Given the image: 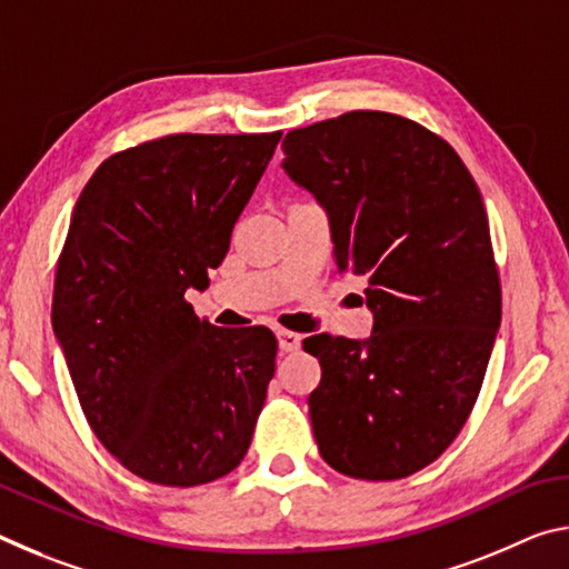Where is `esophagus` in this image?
<instances>
[{
	"label": "esophagus",
	"instance_id": "1",
	"mask_svg": "<svg viewBox=\"0 0 569 569\" xmlns=\"http://www.w3.org/2000/svg\"><path fill=\"white\" fill-rule=\"evenodd\" d=\"M278 349L281 353H293L301 349V336L293 333V331H278Z\"/></svg>",
	"mask_w": 569,
	"mask_h": 569
}]
</instances>
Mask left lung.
Here are the masks:
<instances>
[{
    "mask_svg": "<svg viewBox=\"0 0 569 569\" xmlns=\"http://www.w3.org/2000/svg\"><path fill=\"white\" fill-rule=\"evenodd\" d=\"M281 168L331 223L339 271L369 281V339L316 333L308 413L321 457L389 481L431 465L465 427L502 321L489 220L455 148L391 112L291 130Z\"/></svg>",
    "mask_w": 569,
    "mask_h": 569,
    "instance_id": "8db88e82",
    "label": "left lung"
}]
</instances>
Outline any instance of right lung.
Listing matches in <instances>:
<instances>
[{"instance_id":"add662e5","label":"right lung","mask_w":569,"mask_h":569,"mask_svg":"<svg viewBox=\"0 0 569 569\" xmlns=\"http://www.w3.org/2000/svg\"><path fill=\"white\" fill-rule=\"evenodd\" d=\"M281 132L168 134L102 162L77 198L52 326L98 439L132 475L198 487L246 457L276 336L200 321L188 288L230 248Z\"/></svg>"}]
</instances>
